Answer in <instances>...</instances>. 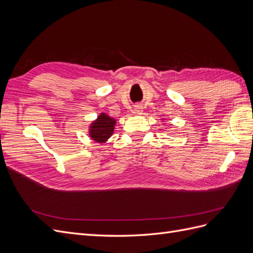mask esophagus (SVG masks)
<instances>
[{"mask_svg": "<svg viewBox=\"0 0 253 253\" xmlns=\"http://www.w3.org/2000/svg\"><path fill=\"white\" fill-rule=\"evenodd\" d=\"M134 112H135V114H141L142 106L141 105H136L135 109H134Z\"/></svg>", "mask_w": 253, "mask_h": 253, "instance_id": "1", "label": "esophagus"}]
</instances>
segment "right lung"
Segmentation results:
<instances>
[{
	"label": "right lung",
	"instance_id": "add662e5",
	"mask_svg": "<svg viewBox=\"0 0 253 253\" xmlns=\"http://www.w3.org/2000/svg\"><path fill=\"white\" fill-rule=\"evenodd\" d=\"M115 124H116L115 119L102 113L91 125L89 135L97 142H104L113 134Z\"/></svg>",
	"mask_w": 253,
	"mask_h": 253
}]
</instances>
